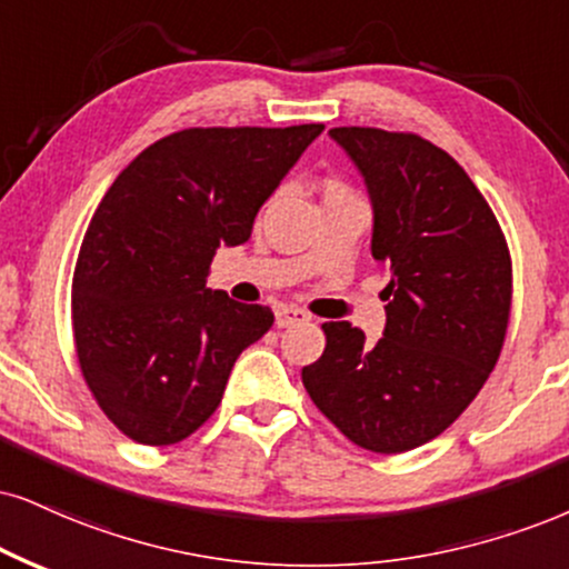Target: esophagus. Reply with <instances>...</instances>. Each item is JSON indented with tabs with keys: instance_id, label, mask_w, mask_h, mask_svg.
<instances>
[{
	"instance_id": "1",
	"label": "esophagus",
	"mask_w": 569,
	"mask_h": 569,
	"mask_svg": "<svg viewBox=\"0 0 569 569\" xmlns=\"http://www.w3.org/2000/svg\"><path fill=\"white\" fill-rule=\"evenodd\" d=\"M273 317H277V327H290V325H298V321H308L306 311H300V308H290V306H279L277 311H273Z\"/></svg>"
}]
</instances>
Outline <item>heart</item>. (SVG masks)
<instances>
[{
  "label": "heart",
  "mask_w": 569,
  "mask_h": 569,
  "mask_svg": "<svg viewBox=\"0 0 569 569\" xmlns=\"http://www.w3.org/2000/svg\"><path fill=\"white\" fill-rule=\"evenodd\" d=\"M327 192H350L346 181L340 179H327Z\"/></svg>",
  "instance_id": "obj_1"
}]
</instances>
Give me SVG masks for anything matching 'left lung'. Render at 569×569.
I'll list each match as a JSON object with an SVG mask.
<instances>
[{
	"label": "left lung",
	"mask_w": 569,
	"mask_h": 569,
	"mask_svg": "<svg viewBox=\"0 0 569 569\" xmlns=\"http://www.w3.org/2000/svg\"><path fill=\"white\" fill-rule=\"evenodd\" d=\"M367 179L371 256L392 273L385 338L363 342L327 321V348L303 367L317 409L350 443L403 453L438 438L499 361L511 313V256L501 223L446 150L411 131H329Z\"/></svg>",
	"instance_id": "8db88e82"
}]
</instances>
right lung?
<instances>
[{"mask_svg": "<svg viewBox=\"0 0 569 569\" xmlns=\"http://www.w3.org/2000/svg\"><path fill=\"white\" fill-rule=\"evenodd\" d=\"M321 131L194 126L139 152L104 192L76 258L70 319L83 382L126 438H189L219 409L237 356L269 332V306L206 287L210 261L248 240Z\"/></svg>", "mask_w": 569, "mask_h": 569, "instance_id": "obj_1", "label": "right lung"}]
</instances>
